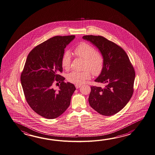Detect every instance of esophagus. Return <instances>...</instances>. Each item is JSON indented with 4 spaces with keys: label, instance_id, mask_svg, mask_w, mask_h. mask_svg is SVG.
Returning a JSON list of instances; mask_svg holds the SVG:
<instances>
[{
    "label": "esophagus",
    "instance_id": "obj_1",
    "mask_svg": "<svg viewBox=\"0 0 155 155\" xmlns=\"http://www.w3.org/2000/svg\"><path fill=\"white\" fill-rule=\"evenodd\" d=\"M81 86L80 85H75V87H76V89H79Z\"/></svg>",
    "mask_w": 155,
    "mask_h": 155
}]
</instances>
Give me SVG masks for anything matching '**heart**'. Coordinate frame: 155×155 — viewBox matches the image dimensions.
Instances as JSON below:
<instances>
[{
    "label": "heart",
    "mask_w": 155,
    "mask_h": 155,
    "mask_svg": "<svg viewBox=\"0 0 155 155\" xmlns=\"http://www.w3.org/2000/svg\"><path fill=\"white\" fill-rule=\"evenodd\" d=\"M76 56L85 60L84 69H86L82 72L72 71L67 75V80L76 85H81L91 78L90 70L94 75H99L102 72L104 66V58L102 54L96 51L94 46L85 42L79 44L74 50ZM71 57L69 51H67L63 54L61 64L63 69L68 70L70 67Z\"/></svg>",
    "instance_id": "heart-1"
}]
</instances>
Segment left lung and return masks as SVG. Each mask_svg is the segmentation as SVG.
<instances>
[{
	"label": "left lung",
	"instance_id": "1",
	"mask_svg": "<svg viewBox=\"0 0 155 155\" xmlns=\"http://www.w3.org/2000/svg\"><path fill=\"white\" fill-rule=\"evenodd\" d=\"M82 39L96 46L104 58L102 72L95 81L105 86L91 87L89 104L101 115H113L131 98L135 70L124 50L115 43L101 36L85 35Z\"/></svg>",
	"mask_w": 155,
	"mask_h": 155
}]
</instances>
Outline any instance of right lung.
<instances>
[{"mask_svg": "<svg viewBox=\"0 0 155 155\" xmlns=\"http://www.w3.org/2000/svg\"><path fill=\"white\" fill-rule=\"evenodd\" d=\"M75 35L54 36L35 46L26 58L20 81L26 101L38 115L55 119L70 104L75 87L59 75L63 72L61 60L64 49ZM54 82H61L58 91Z\"/></svg>", "mask_w": 155, "mask_h": 155, "instance_id": "add662e5", "label": "right lung"}]
</instances>
